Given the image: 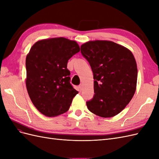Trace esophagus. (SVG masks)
<instances>
[{
    "label": "esophagus",
    "mask_w": 159,
    "mask_h": 159,
    "mask_svg": "<svg viewBox=\"0 0 159 159\" xmlns=\"http://www.w3.org/2000/svg\"><path fill=\"white\" fill-rule=\"evenodd\" d=\"M78 89H79L80 91H82V90H83V85H81V84H80V85L78 86Z\"/></svg>",
    "instance_id": "obj_1"
}]
</instances>
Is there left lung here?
Listing matches in <instances>:
<instances>
[{"mask_svg":"<svg viewBox=\"0 0 159 159\" xmlns=\"http://www.w3.org/2000/svg\"><path fill=\"white\" fill-rule=\"evenodd\" d=\"M94 79L93 99L86 102L91 113L112 117L123 110L136 90L137 67L132 52L107 40L89 41L81 46Z\"/></svg>","mask_w":159,"mask_h":159,"instance_id":"obj_1","label":"left lung"}]
</instances>
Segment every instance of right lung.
<instances>
[{"label":"right lung","instance_id":"1","mask_svg":"<svg viewBox=\"0 0 159 159\" xmlns=\"http://www.w3.org/2000/svg\"><path fill=\"white\" fill-rule=\"evenodd\" d=\"M80 50L75 41L54 38L36 42L26 58V85L36 108L47 117L68 111L78 91L70 84L68 60Z\"/></svg>","mask_w":159,"mask_h":159}]
</instances>
